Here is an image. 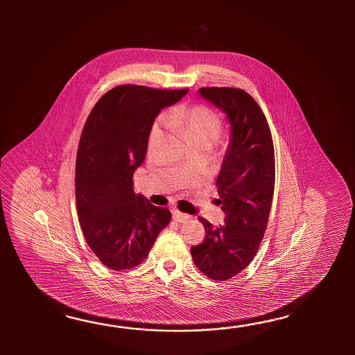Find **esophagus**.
Listing matches in <instances>:
<instances>
[{"label":"esophagus","instance_id":"obj_1","mask_svg":"<svg viewBox=\"0 0 355 355\" xmlns=\"http://www.w3.org/2000/svg\"><path fill=\"white\" fill-rule=\"evenodd\" d=\"M173 218L176 220V222H185V220H188L190 218V216L189 214H185V213H181V211H178V209H173Z\"/></svg>","mask_w":355,"mask_h":355}]
</instances>
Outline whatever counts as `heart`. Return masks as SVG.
Wrapping results in <instances>:
<instances>
[{"label": "heart", "mask_w": 355, "mask_h": 355, "mask_svg": "<svg viewBox=\"0 0 355 355\" xmlns=\"http://www.w3.org/2000/svg\"><path fill=\"white\" fill-rule=\"evenodd\" d=\"M167 121L171 127L179 129L184 136L194 144H213L218 142L222 135V121L218 115L205 106H194L191 109H174L167 114ZM164 133V123L156 121L150 132V139L155 141Z\"/></svg>", "instance_id": "heart-1"}]
</instances>
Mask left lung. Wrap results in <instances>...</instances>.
<instances>
[{
  "instance_id": "8db88e82",
  "label": "left lung",
  "mask_w": 355,
  "mask_h": 355,
  "mask_svg": "<svg viewBox=\"0 0 355 355\" xmlns=\"http://www.w3.org/2000/svg\"><path fill=\"white\" fill-rule=\"evenodd\" d=\"M198 94L226 114L231 136L216 182L225 225L214 227L200 217L205 239L190 252L207 277L226 280L252 261L264 237L275 181L272 133L246 91L203 87Z\"/></svg>"
}]
</instances>
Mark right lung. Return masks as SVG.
<instances>
[{
    "instance_id": "add662e5",
    "label": "right lung",
    "mask_w": 355,
    "mask_h": 355,
    "mask_svg": "<svg viewBox=\"0 0 355 355\" xmlns=\"http://www.w3.org/2000/svg\"><path fill=\"white\" fill-rule=\"evenodd\" d=\"M188 90L123 85L107 91L83 127L76 161V203L87 245L103 264L125 270L141 264L171 213L133 190L153 121Z\"/></svg>"
}]
</instances>
